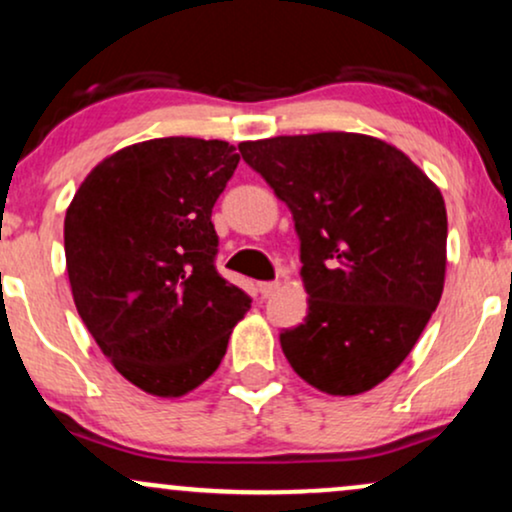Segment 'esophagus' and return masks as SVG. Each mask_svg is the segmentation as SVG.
Returning a JSON list of instances; mask_svg holds the SVG:
<instances>
[{
	"instance_id": "esophagus-1",
	"label": "esophagus",
	"mask_w": 512,
	"mask_h": 512,
	"mask_svg": "<svg viewBox=\"0 0 512 512\" xmlns=\"http://www.w3.org/2000/svg\"><path fill=\"white\" fill-rule=\"evenodd\" d=\"M279 286V281H262V284H257V291H260L262 298H269L279 291Z\"/></svg>"
}]
</instances>
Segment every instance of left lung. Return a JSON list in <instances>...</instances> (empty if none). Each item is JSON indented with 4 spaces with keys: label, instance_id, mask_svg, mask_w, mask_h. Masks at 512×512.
<instances>
[{
    "label": "left lung",
    "instance_id": "1",
    "mask_svg": "<svg viewBox=\"0 0 512 512\" xmlns=\"http://www.w3.org/2000/svg\"><path fill=\"white\" fill-rule=\"evenodd\" d=\"M286 202L301 240L303 325L279 334L291 368L334 397L373 390L399 368L438 308L448 214L407 154L356 132L238 144Z\"/></svg>",
    "mask_w": 512,
    "mask_h": 512
}]
</instances>
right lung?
I'll use <instances>...</instances> for the list:
<instances>
[{
    "instance_id": "obj_1",
    "label": "right lung",
    "mask_w": 512,
    "mask_h": 512,
    "mask_svg": "<svg viewBox=\"0 0 512 512\" xmlns=\"http://www.w3.org/2000/svg\"><path fill=\"white\" fill-rule=\"evenodd\" d=\"M240 156L221 139H149L103 158L64 216L74 305L115 370L182 397L219 368L250 296L216 272L211 209Z\"/></svg>"
}]
</instances>
